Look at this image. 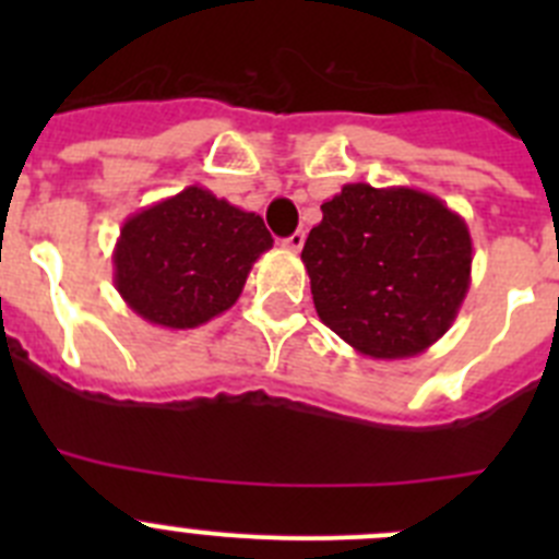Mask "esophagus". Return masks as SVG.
<instances>
[{"label": "esophagus", "instance_id": "34e87169", "mask_svg": "<svg viewBox=\"0 0 559 559\" xmlns=\"http://www.w3.org/2000/svg\"><path fill=\"white\" fill-rule=\"evenodd\" d=\"M283 246H285V249H290V251H299L305 246V231H294L290 237H285Z\"/></svg>", "mask_w": 559, "mask_h": 559}]
</instances>
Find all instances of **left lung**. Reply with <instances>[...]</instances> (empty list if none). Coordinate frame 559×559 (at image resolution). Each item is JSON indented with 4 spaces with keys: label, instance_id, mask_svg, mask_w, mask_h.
I'll return each instance as SVG.
<instances>
[{
    "label": "left lung",
    "instance_id": "obj_1",
    "mask_svg": "<svg viewBox=\"0 0 559 559\" xmlns=\"http://www.w3.org/2000/svg\"><path fill=\"white\" fill-rule=\"evenodd\" d=\"M316 313L360 355L426 353L471 288L473 240L459 212L414 187L344 185L302 249Z\"/></svg>",
    "mask_w": 559,
    "mask_h": 559
}]
</instances>
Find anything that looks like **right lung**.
<instances>
[{
	"label": "right lung",
	"instance_id": "obj_1",
	"mask_svg": "<svg viewBox=\"0 0 559 559\" xmlns=\"http://www.w3.org/2000/svg\"><path fill=\"white\" fill-rule=\"evenodd\" d=\"M271 246L257 212L192 185L122 224L114 285L145 322L192 330L237 302L251 265Z\"/></svg>",
	"mask_w": 559,
	"mask_h": 559
}]
</instances>
